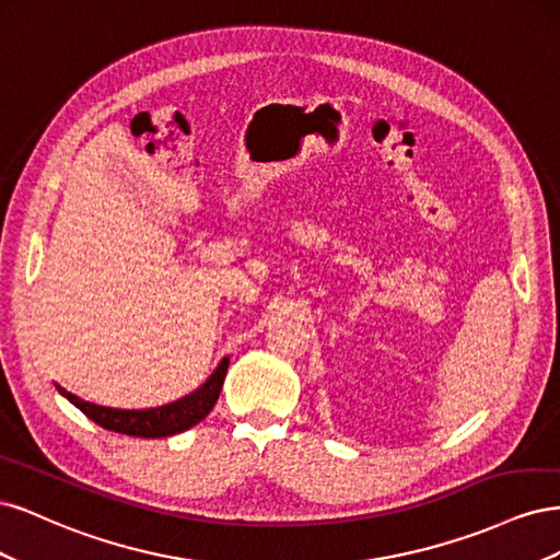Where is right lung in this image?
I'll use <instances>...</instances> for the list:
<instances>
[{
    "label": "right lung",
    "mask_w": 560,
    "mask_h": 560,
    "mask_svg": "<svg viewBox=\"0 0 560 560\" xmlns=\"http://www.w3.org/2000/svg\"><path fill=\"white\" fill-rule=\"evenodd\" d=\"M226 369L229 360L224 358L214 369V374L202 383L196 393L186 395L173 404L159 406V409H142V411H126V409H109V406H97L91 401H83L77 395L67 393L60 385V395L70 399L79 411L86 413L93 422H97L100 428L118 432V434H128V436H142V439H161V436H171L179 434L184 430L194 428L196 422L206 418L212 406L219 399V393H222V385L226 378Z\"/></svg>",
    "instance_id": "right-lung-1"
}]
</instances>
